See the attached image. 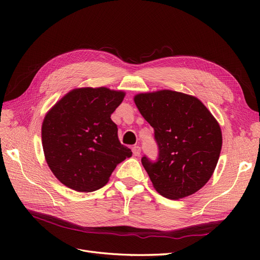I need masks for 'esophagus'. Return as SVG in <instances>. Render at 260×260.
Instances as JSON below:
<instances>
[{"label":"esophagus","instance_id":"34e87169","mask_svg":"<svg viewBox=\"0 0 260 260\" xmlns=\"http://www.w3.org/2000/svg\"><path fill=\"white\" fill-rule=\"evenodd\" d=\"M132 153L135 156H139L141 153V147L140 146H133L132 147Z\"/></svg>","mask_w":260,"mask_h":260}]
</instances>
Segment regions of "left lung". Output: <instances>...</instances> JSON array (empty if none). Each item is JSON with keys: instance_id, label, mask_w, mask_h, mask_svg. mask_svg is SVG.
Masks as SVG:
<instances>
[{"instance_id": "obj_1", "label": "left lung", "mask_w": 260, "mask_h": 260, "mask_svg": "<svg viewBox=\"0 0 260 260\" xmlns=\"http://www.w3.org/2000/svg\"><path fill=\"white\" fill-rule=\"evenodd\" d=\"M136 105L154 129L156 160L142 165L156 191L170 200L198 192L207 183L219 159L221 130L200 100L170 90L138 94Z\"/></svg>"}]
</instances>
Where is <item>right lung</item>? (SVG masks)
Wrapping results in <instances>:
<instances>
[{
  "label": "right lung",
  "mask_w": 260,
  "mask_h": 260,
  "mask_svg": "<svg viewBox=\"0 0 260 260\" xmlns=\"http://www.w3.org/2000/svg\"><path fill=\"white\" fill-rule=\"evenodd\" d=\"M124 93L107 88L70 91L45 116L42 145L46 162L60 182L78 192L104 186L116 166L131 156L118 140L111 115Z\"/></svg>",
  "instance_id": "right-lung-1"
}]
</instances>
